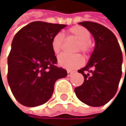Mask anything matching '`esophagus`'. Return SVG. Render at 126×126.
<instances>
[{
	"label": "esophagus",
	"mask_w": 126,
	"mask_h": 126,
	"mask_svg": "<svg viewBox=\"0 0 126 126\" xmlns=\"http://www.w3.org/2000/svg\"><path fill=\"white\" fill-rule=\"evenodd\" d=\"M72 72H71V71H69V70H68V71H67V76H68V77L71 76H72Z\"/></svg>",
	"instance_id": "obj_1"
}]
</instances>
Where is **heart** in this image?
Segmentation results:
<instances>
[{
	"mask_svg": "<svg viewBox=\"0 0 126 126\" xmlns=\"http://www.w3.org/2000/svg\"><path fill=\"white\" fill-rule=\"evenodd\" d=\"M68 33L79 40L76 49V51L81 50L85 54H89L91 49V43L90 41L91 33L86 28L80 26H73L68 30ZM64 41V35L61 32L57 33L53 37L51 40V48L54 54H60L63 47ZM84 57L80 54H69L65 53L58 57L59 65L69 70H73L81 66L84 64Z\"/></svg>",
	"mask_w": 126,
	"mask_h": 126,
	"instance_id": "1",
	"label": "heart"
}]
</instances>
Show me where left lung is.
<instances>
[{
  "instance_id": "1",
  "label": "left lung",
  "mask_w": 126,
  "mask_h": 126,
  "mask_svg": "<svg viewBox=\"0 0 126 126\" xmlns=\"http://www.w3.org/2000/svg\"><path fill=\"white\" fill-rule=\"evenodd\" d=\"M79 24L93 35L95 47L87 66L78 70L83 75L84 82L75 88V93L84 104L100 107L117 91L122 76V50L115 35L105 26L88 21Z\"/></svg>"
}]
</instances>
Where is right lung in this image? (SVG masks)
Segmentation results:
<instances>
[{
	"label": "right lung",
	"mask_w": 126,
	"mask_h": 126,
	"mask_svg": "<svg viewBox=\"0 0 126 126\" xmlns=\"http://www.w3.org/2000/svg\"><path fill=\"white\" fill-rule=\"evenodd\" d=\"M66 26L32 22L14 36L7 60V81L21 104L32 107L46 103L55 81L67 76L66 69L56 66L57 59L51 48L53 37Z\"/></svg>",
	"instance_id": "obj_1"
}]
</instances>
